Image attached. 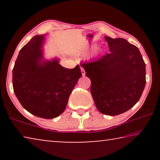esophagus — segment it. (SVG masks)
<instances>
[{
	"mask_svg": "<svg viewBox=\"0 0 160 160\" xmlns=\"http://www.w3.org/2000/svg\"><path fill=\"white\" fill-rule=\"evenodd\" d=\"M80 69H81V72H82V75H85V70H84V68H82V67L80 68Z\"/></svg>",
	"mask_w": 160,
	"mask_h": 160,
	"instance_id": "esophagus-1",
	"label": "esophagus"
}]
</instances>
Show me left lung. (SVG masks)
I'll list each match as a JSON object with an SVG mask.
<instances>
[{
	"label": "left lung",
	"instance_id": "8db88e82",
	"mask_svg": "<svg viewBox=\"0 0 160 160\" xmlns=\"http://www.w3.org/2000/svg\"><path fill=\"white\" fill-rule=\"evenodd\" d=\"M105 39L110 52L80 66L91 80L90 92L97 109L116 116L131 109L140 99L146 83L145 63L138 48L126 39Z\"/></svg>",
	"mask_w": 160,
	"mask_h": 160
}]
</instances>
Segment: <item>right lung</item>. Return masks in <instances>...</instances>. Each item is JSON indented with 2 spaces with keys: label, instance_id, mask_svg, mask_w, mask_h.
<instances>
[{
  "label": "right lung",
  "instance_id": "right-lung-1",
  "mask_svg": "<svg viewBox=\"0 0 160 160\" xmlns=\"http://www.w3.org/2000/svg\"><path fill=\"white\" fill-rule=\"evenodd\" d=\"M44 35H36L21 48L12 70L13 90L25 109L38 117L53 118L66 109L82 76L80 66L69 69L57 59L42 63Z\"/></svg>",
  "mask_w": 160,
  "mask_h": 160
}]
</instances>
